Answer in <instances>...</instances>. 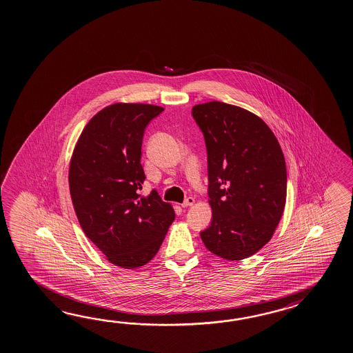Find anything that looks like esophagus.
Returning <instances> with one entry per match:
<instances>
[{"mask_svg":"<svg viewBox=\"0 0 353 353\" xmlns=\"http://www.w3.org/2000/svg\"><path fill=\"white\" fill-rule=\"evenodd\" d=\"M194 203H196V201H194V198L189 197L181 203V207L183 208H187V207H192V205H194Z\"/></svg>","mask_w":353,"mask_h":353,"instance_id":"34e87169","label":"esophagus"}]
</instances>
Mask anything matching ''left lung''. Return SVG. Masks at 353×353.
<instances>
[{
    "instance_id": "left-lung-1",
    "label": "left lung",
    "mask_w": 353,
    "mask_h": 353,
    "mask_svg": "<svg viewBox=\"0 0 353 353\" xmlns=\"http://www.w3.org/2000/svg\"><path fill=\"white\" fill-rule=\"evenodd\" d=\"M205 134L211 226L205 248L241 261L271 240L286 205L287 172L279 141L262 118L244 108L208 101L192 108Z\"/></svg>"
}]
</instances>
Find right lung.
Returning <instances> with one entry per match:
<instances>
[{"label": "right lung", "instance_id": "1", "mask_svg": "<svg viewBox=\"0 0 353 353\" xmlns=\"http://www.w3.org/2000/svg\"><path fill=\"white\" fill-rule=\"evenodd\" d=\"M163 110L141 103L103 108L82 130L70 161V193L83 232L124 270L148 264L175 219L172 205L156 190L139 194L146 179L143 132Z\"/></svg>", "mask_w": 353, "mask_h": 353}]
</instances>
